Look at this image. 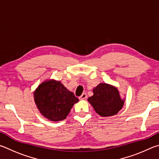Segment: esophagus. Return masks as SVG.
Here are the masks:
<instances>
[{"label": "esophagus", "instance_id": "obj_1", "mask_svg": "<svg viewBox=\"0 0 159 159\" xmlns=\"http://www.w3.org/2000/svg\"><path fill=\"white\" fill-rule=\"evenodd\" d=\"M87 98V95L86 93H82V95L79 97V98L80 100H84V99H86Z\"/></svg>", "mask_w": 159, "mask_h": 159}]
</instances>
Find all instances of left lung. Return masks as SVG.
<instances>
[{"mask_svg": "<svg viewBox=\"0 0 159 159\" xmlns=\"http://www.w3.org/2000/svg\"><path fill=\"white\" fill-rule=\"evenodd\" d=\"M93 95L88 98L96 112L102 116H110L117 114L124 105L117 89L101 83L93 89Z\"/></svg>", "mask_w": 159, "mask_h": 159, "instance_id": "8db88e82", "label": "left lung"}]
</instances>
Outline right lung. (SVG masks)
<instances>
[{
	"label": "right lung",
	"mask_w": 159,
	"mask_h": 159,
	"mask_svg": "<svg viewBox=\"0 0 159 159\" xmlns=\"http://www.w3.org/2000/svg\"><path fill=\"white\" fill-rule=\"evenodd\" d=\"M34 100L42 115L54 121L65 119L74 104L79 101L60 82L53 80L38 86Z\"/></svg>",
	"instance_id": "obj_1"
}]
</instances>
